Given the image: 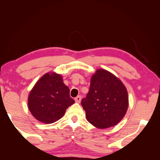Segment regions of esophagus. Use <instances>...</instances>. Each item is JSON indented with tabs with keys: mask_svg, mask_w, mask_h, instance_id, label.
<instances>
[{
	"mask_svg": "<svg viewBox=\"0 0 160 160\" xmlns=\"http://www.w3.org/2000/svg\"><path fill=\"white\" fill-rule=\"evenodd\" d=\"M81 100H82V97H81L80 95H78L76 98H75V101L76 102H81Z\"/></svg>",
	"mask_w": 160,
	"mask_h": 160,
	"instance_id": "obj_1",
	"label": "esophagus"
}]
</instances>
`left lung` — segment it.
Returning a JSON list of instances; mask_svg holds the SVG:
<instances>
[{
	"mask_svg": "<svg viewBox=\"0 0 160 160\" xmlns=\"http://www.w3.org/2000/svg\"><path fill=\"white\" fill-rule=\"evenodd\" d=\"M87 119L96 128L116 125L128 108V91L119 78L110 72L99 69L91 78L86 98L82 100Z\"/></svg>",
	"mask_w": 160,
	"mask_h": 160,
	"instance_id": "8db88e82",
	"label": "left lung"
}]
</instances>
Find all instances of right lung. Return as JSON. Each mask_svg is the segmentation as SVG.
Listing matches in <instances>:
<instances>
[{
    "mask_svg": "<svg viewBox=\"0 0 160 160\" xmlns=\"http://www.w3.org/2000/svg\"><path fill=\"white\" fill-rule=\"evenodd\" d=\"M75 101L70 97V90L62 76L46 73L39 79L28 98V107L32 116L46 124L62 118L66 109Z\"/></svg>",
    "mask_w": 160,
    "mask_h": 160,
    "instance_id": "1",
    "label": "right lung"
}]
</instances>
